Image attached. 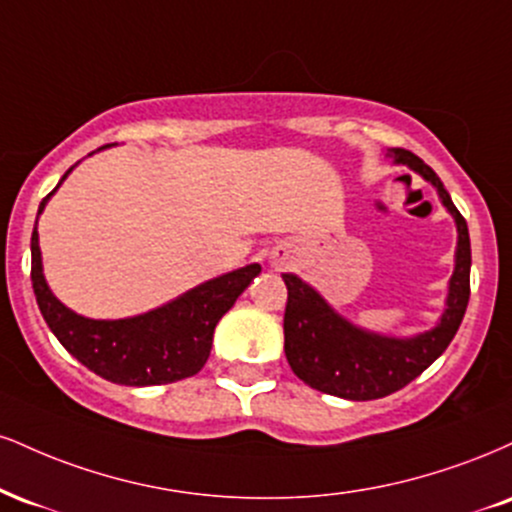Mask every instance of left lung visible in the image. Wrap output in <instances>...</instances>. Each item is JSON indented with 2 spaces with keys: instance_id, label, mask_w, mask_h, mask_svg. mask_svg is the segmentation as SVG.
<instances>
[{
  "instance_id": "8db88e82",
  "label": "left lung",
  "mask_w": 512,
  "mask_h": 512,
  "mask_svg": "<svg viewBox=\"0 0 512 512\" xmlns=\"http://www.w3.org/2000/svg\"><path fill=\"white\" fill-rule=\"evenodd\" d=\"M391 155L398 164H408L412 171L427 178L439 190L443 207L453 214L458 224V252H455L448 307L441 324L432 331H424L415 338H384L367 334L338 317L307 283L293 274H283V283L288 288L286 312H283L286 360L295 377L329 396L374 400L408 386L448 348L463 322L467 300H470L472 255L465 217L453 205L451 195L443 188L432 166L403 147H396Z\"/></svg>"
}]
</instances>
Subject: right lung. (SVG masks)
I'll return each mask as SVG.
<instances>
[{
	"instance_id": "add662e5",
	"label": "right lung",
	"mask_w": 512,
	"mask_h": 512,
	"mask_svg": "<svg viewBox=\"0 0 512 512\" xmlns=\"http://www.w3.org/2000/svg\"><path fill=\"white\" fill-rule=\"evenodd\" d=\"M47 197L40 202L38 214L45 207ZM30 255H33L30 281L52 334L90 372L121 386L171 384L200 372L212 350L214 326L231 310L250 281L262 272L260 264H248L202 283L174 303L147 315L104 322V319L80 317L54 298L42 276L35 229L30 238Z\"/></svg>"
}]
</instances>
